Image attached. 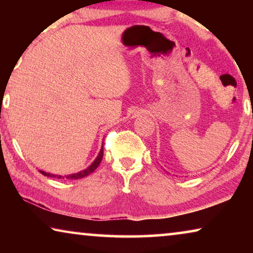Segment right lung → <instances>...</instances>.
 <instances>
[{
	"label": "right lung",
	"mask_w": 253,
	"mask_h": 253,
	"mask_svg": "<svg viewBox=\"0 0 253 253\" xmlns=\"http://www.w3.org/2000/svg\"><path fill=\"white\" fill-rule=\"evenodd\" d=\"M102 157H103V146H101V150H100L98 157L95 158V160L92 162L91 165L88 166L87 168L84 169V170H81L78 172H75V174H70V175H67L64 176L67 179H79V178H83V177H86V176H88L89 174H92L93 171L95 170L96 168H98V166L100 165V162L102 160ZM41 174L47 176V177H54V178H64L63 176L61 175H55V174H50V172H46L43 170H39Z\"/></svg>",
	"instance_id": "obj_1"
}]
</instances>
